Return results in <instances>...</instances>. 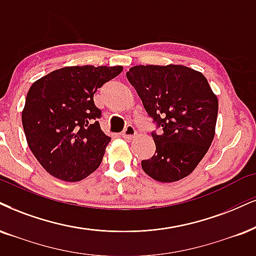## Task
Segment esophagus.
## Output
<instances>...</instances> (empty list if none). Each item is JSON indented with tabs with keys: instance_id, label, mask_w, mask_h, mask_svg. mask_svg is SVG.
Segmentation results:
<instances>
[{
	"instance_id": "1",
	"label": "esophagus",
	"mask_w": 256,
	"mask_h": 256,
	"mask_svg": "<svg viewBox=\"0 0 256 256\" xmlns=\"http://www.w3.org/2000/svg\"><path fill=\"white\" fill-rule=\"evenodd\" d=\"M135 134H136V129H135L132 124H128L127 127L124 128V130H123L122 138H128L129 140V138H133V136H135Z\"/></svg>"
}]
</instances>
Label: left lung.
<instances>
[{"label":"left lung","instance_id":"8db88e82","mask_svg":"<svg viewBox=\"0 0 256 256\" xmlns=\"http://www.w3.org/2000/svg\"><path fill=\"white\" fill-rule=\"evenodd\" d=\"M127 80L142 100L160 134L152 133L156 153L142 170L162 182H178L197 167L209 150L218 100L200 71L182 65H138Z\"/></svg>","mask_w":256,"mask_h":256}]
</instances>
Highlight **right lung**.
Instances as JSON below:
<instances>
[{
	"mask_svg": "<svg viewBox=\"0 0 256 256\" xmlns=\"http://www.w3.org/2000/svg\"><path fill=\"white\" fill-rule=\"evenodd\" d=\"M122 66H66L34 82L22 110L27 144L54 178L80 182L98 168L110 138L94 94Z\"/></svg>",
	"mask_w": 256,
	"mask_h": 256,
	"instance_id": "right-lung-1",
	"label": "right lung"
}]
</instances>
